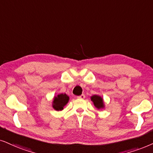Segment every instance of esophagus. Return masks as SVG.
Returning a JSON list of instances; mask_svg holds the SVG:
<instances>
[{
    "label": "esophagus",
    "mask_w": 153,
    "mask_h": 153,
    "mask_svg": "<svg viewBox=\"0 0 153 153\" xmlns=\"http://www.w3.org/2000/svg\"><path fill=\"white\" fill-rule=\"evenodd\" d=\"M85 97V94H81V95L77 97V98H78V99H84Z\"/></svg>",
    "instance_id": "esophagus-1"
}]
</instances>
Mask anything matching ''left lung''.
<instances>
[{"label": "left lung", "mask_w": 153, "mask_h": 153, "mask_svg": "<svg viewBox=\"0 0 153 153\" xmlns=\"http://www.w3.org/2000/svg\"><path fill=\"white\" fill-rule=\"evenodd\" d=\"M91 100L93 102L94 105L95 106V107L97 108L98 109H103L104 107L103 99H102L100 96L94 94V95L91 97Z\"/></svg>", "instance_id": "obj_1"}]
</instances>
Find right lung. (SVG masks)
I'll return each mask as SVG.
<instances>
[{
    "mask_svg": "<svg viewBox=\"0 0 153 153\" xmlns=\"http://www.w3.org/2000/svg\"><path fill=\"white\" fill-rule=\"evenodd\" d=\"M69 101V97L66 94H60L54 97L53 101V108L56 111H61L63 109V107Z\"/></svg>",
    "mask_w": 153,
    "mask_h": 153,
    "instance_id": "right-lung-1",
    "label": "right lung"
}]
</instances>
